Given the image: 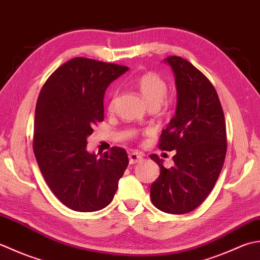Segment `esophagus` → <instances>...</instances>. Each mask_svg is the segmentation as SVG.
Listing matches in <instances>:
<instances>
[{
    "label": "esophagus",
    "instance_id": "esophagus-1",
    "mask_svg": "<svg viewBox=\"0 0 260 260\" xmlns=\"http://www.w3.org/2000/svg\"><path fill=\"white\" fill-rule=\"evenodd\" d=\"M141 160H142V156L139 152L132 151L129 153V162L131 164V165H134V164H137Z\"/></svg>",
    "mask_w": 260,
    "mask_h": 260
}]
</instances>
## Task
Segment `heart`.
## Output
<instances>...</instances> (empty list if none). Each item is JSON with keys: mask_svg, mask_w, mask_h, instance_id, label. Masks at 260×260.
I'll list each match as a JSON object with an SVG mask.
<instances>
[{"mask_svg": "<svg viewBox=\"0 0 260 260\" xmlns=\"http://www.w3.org/2000/svg\"><path fill=\"white\" fill-rule=\"evenodd\" d=\"M135 85L151 108L161 103L168 88L165 79L153 72L142 74L135 81Z\"/></svg>", "mask_w": 260, "mask_h": 260, "instance_id": "obj_1", "label": "heart"}]
</instances>
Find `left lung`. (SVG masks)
Masks as SVG:
<instances>
[{"instance_id": "obj_1", "label": "left lung", "mask_w": 260, "mask_h": 260, "mask_svg": "<svg viewBox=\"0 0 260 260\" xmlns=\"http://www.w3.org/2000/svg\"><path fill=\"white\" fill-rule=\"evenodd\" d=\"M165 61L175 75L177 107L158 147L176 155L171 168L150 155L160 167L150 199L158 210L185 214L204 202L218 181L226 153L225 121L218 93L203 73L182 57L169 56Z\"/></svg>"}]
</instances>
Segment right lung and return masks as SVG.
Segmentation results:
<instances>
[{
	"label": "right lung",
	"mask_w": 260,
	"mask_h": 260,
	"mask_svg": "<svg viewBox=\"0 0 260 260\" xmlns=\"http://www.w3.org/2000/svg\"><path fill=\"white\" fill-rule=\"evenodd\" d=\"M129 67L76 57L51 74L35 112L34 152L55 197L67 208L94 212L108 206L129 164L112 147L100 158L86 150L87 137L104 120L105 89Z\"/></svg>",
	"instance_id": "obj_1"
}]
</instances>
